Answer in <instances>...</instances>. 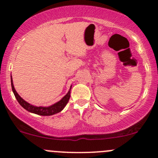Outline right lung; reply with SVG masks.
Here are the masks:
<instances>
[{
  "label": "right lung",
  "mask_w": 158,
  "mask_h": 158,
  "mask_svg": "<svg viewBox=\"0 0 158 158\" xmlns=\"http://www.w3.org/2000/svg\"><path fill=\"white\" fill-rule=\"evenodd\" d=\"M11 85H12V91H13L14 95L17 99V101L19 102V103L21 105V106L23 107L24 109H26L28 111L31 112V113L38 114V115H41V116H50V115H53V114L59 113L64 109V108L66 106V105L68 104L69 99L70 97V89H71V87L70 86V90L68 92V94L64 96L62 99H61L60 101H59L58 102L55 103L52 106H48V107H37V106H34L30 104L24 99H23L19 95V94L16 92V90L14 88L13 85V82H12V79H11Z\"/></svg>",
  "instance_id": "right-lung-1"
}]
</instances>
